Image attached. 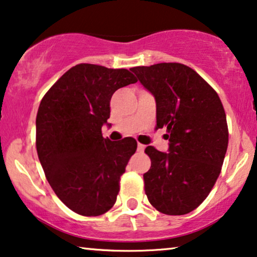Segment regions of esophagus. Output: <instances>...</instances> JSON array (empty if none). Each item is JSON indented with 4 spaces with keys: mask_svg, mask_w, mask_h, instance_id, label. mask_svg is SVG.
<instances>
[{
    "mask_svg": "<svg viewBox=\"0 0 257 257\" xmlns=\"http://www.w3.org/2000/svg\"><path fill=\"white\" fill-rule=\"evenodd\" d=\"M145 149H146V146L141 145V143H139V145H138V152L142 153V152H145Z\"/></svg>",
    "mask_w": 257,
    "mask_h": 257,
    "instance_id": "obj_1",
    "label": "esophagus"
}]
</instances>
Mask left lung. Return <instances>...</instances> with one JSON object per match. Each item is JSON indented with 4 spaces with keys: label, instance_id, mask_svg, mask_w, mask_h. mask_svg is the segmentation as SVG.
<instances>
[{
    "label": "left lung",
    "instance_id": "1",
    "mask_svg": "<svg viewBox=\"0 0 257 257\" xmlns=\"http://www.w3.org/2000/svg\"><path fill=\"white\" fill-rule=\"evenodd\" d=\"M156 102V126L167 128L168 152L149 146L143 174L150 204L184 215L200 206L221 173L228 147L227 117L216 91L191 68L157 63L131 69Z\"/></svg>",
    "mask_w": 257,
    "mask_h": 257
}]
</instances>
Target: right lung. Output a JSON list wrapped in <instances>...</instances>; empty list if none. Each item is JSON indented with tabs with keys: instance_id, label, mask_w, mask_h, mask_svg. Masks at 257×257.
<instances>
[{
	"instance_id": "add662e5",
	"label": "right lung",
	"mask_w": 257,
	"mask_h": 257,
	"mask_svg": "<svg viewBox=\"0 0 257 257\" xmlns=\"http://www.w3.org/2000/svg\"><path fill=\"white\" fill-rule=\"evenodd\" d=\"M138 80L126 69L81 63L70 68L41 101L36 116V149L55 194L83 216L110 209L119 177L138 148L133 138L111 142L102 136L109 124L110 98Z\"/></svg>"
}]
</instances>
